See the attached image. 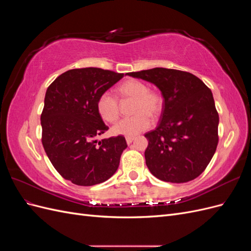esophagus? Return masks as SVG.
<instances>
[{
  "label": "esophagus",
  "mask_w": 251,
  "mask_h": 251,
  "mask_svg": "<svg viewBox=\"0 0 251 251\" xmlns=\"http://www.w3.org/2000/svg\"><path fill=\"white\" fill-rule=\"evenodd\" d=\"M134 139H135L134 136H126V143H127V144L132 143Z\"/></svg>",
  "instance_id": "esophagus-1"
}]
</instances>
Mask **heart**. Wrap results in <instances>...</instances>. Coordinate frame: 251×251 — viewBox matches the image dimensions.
Masks as SVG:
<instances>
[{
  "instance_id": "obj_1",
  "label": "heart",
  "mask_w": 251,
  "mask_h": 251,
  "mask_svg": "<svg viewBox=\"0 0 251 251\" xmlns=\"http://www.w3.org/2000/svg\"><path fill=\"white\" fill-rule=\"evenodd\" d=\"M120 98L134 100L133 113L135 115L120 120L113 126V132L117 135L135 136L147 130L151 126V117H157L163 108V97L156 90L149 89L143 81L130 78L123 81L116 88ZM97 111L101 118L110 124L118 120L120 112L117 98L109 92L101 94L97 100Z\"/></svg>"
}]
</instances>
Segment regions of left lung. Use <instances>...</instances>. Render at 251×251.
I'll list each match as a JSON object with an SVG mask.
<instances>
[{
  "label": "left lung",
  "mask_w": 251,
  "mask_h": 251,
  "mask_svg": "<svg viewBox=\"0 0 251 251\" xmlns=\"http://www.w3.org/2000/svg\"><path fill=\"white\" fill-rule=\"evenodd\" d=\"M127 75L154 83L164 100L158 126L144 135L150 172L172 183L200 176L219 142V114L210 89L192 73L166 68Z\"/></svg>",
  "instance_id": "left-lung-1"
}]
</instances>
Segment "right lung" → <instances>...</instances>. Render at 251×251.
Returning <instances> with one entry per match:
<instances>
[{"instance_id":"add662e5","label":"right lung","mask_w":251,"mask_h":251,"mask_svg":"<svg viewBox=\"0 0 251 251\" xmlns=\"http://www.w3.org/2000/svg\"><path fill=\"white\" fill-rule=\"evenodd\" d=\"M124 77L100 68L72 69L48 87L41 115L42 143L64 179L81 186L100 184L118 169L127 147L124 136L101 139L109 130L97 111V100Z\"/></svg>"}]
</instances>
